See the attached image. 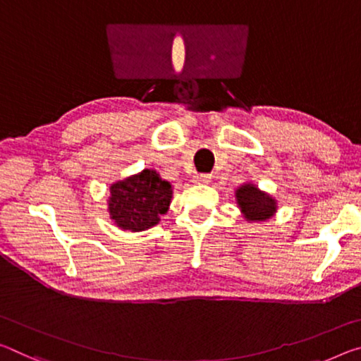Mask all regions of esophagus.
<instances>
[{
  "label": "esophagus",
  "mask_w": 361,
  "mask_h": 361,
  "mask_svg": "<svg viewBox=\"0 0 361 361\" xmlns=\"http://www.w3.org/2000/svg\"><path fill=\"white\" fill-rule=\"evenodd\" d=\"M210 180H212V176L207 173L192 176V183H196V185H207V183H210Z\"/></svg>",
  "instance_id": "esophagus-1"
}]
</instances>
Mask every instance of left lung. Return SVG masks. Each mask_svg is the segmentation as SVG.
<instances>
[{
	"label": "left lung",
	"instance_id": "left-lung-1",
	"mask_svg": "<svg viewBox=\"0 0 361 361\" xmlns=\"http://www.w3.org/2000/svg\"><path fill=\"white\" fill-rule=\"evenodd\" d=\"M236 204L247 221H265L276 214V199L260 191L252 183H244L236 190Z\"/></svg>",
	"mask_w": 361,
	"mask_h": 361
}]
</instances>
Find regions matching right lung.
<instances>
[{
    "label": "right lung",
    "instance_id": "right-lung-1",
    "mask_svg": "<svg viewBox=\"0 0 361 361\" xmlns=\"http://www.w3.org/2000/svg\"><path fill=\"white\" fill-rule=\"evenodd\" d=\"M171 185L156 170L145 169L138 175L111 186L107 210L120 230L145 231L156 226L171 202Z\"/></svg>",
    "mask_w": 361,
    "mask_h": 361
}]
</instances>
